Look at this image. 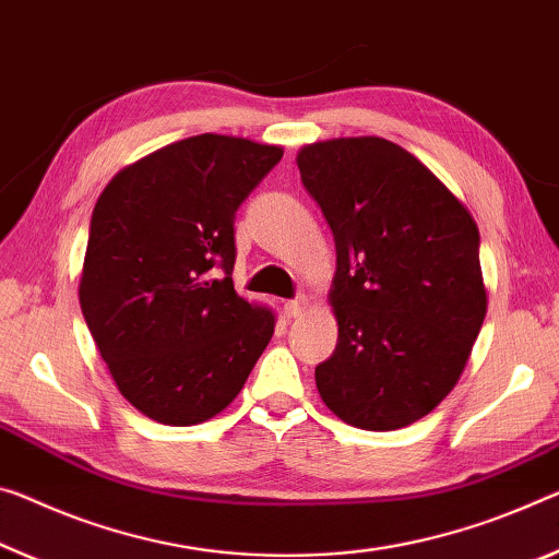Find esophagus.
<instances>
[{
	"mask_svg": "<svg viewBox=\"0 0 559 559\" xmlns=\"http://www.w3.org/2000/svg\"><path fill=\"white\" fill-rule=\"evenodd\" d=\"M304 308H306V298L286 300V304H283V316H286V318H298L300 313H304Z\"/></svg>",
	"mask_w": 559,
	"mask_h": 559,
	"instance_id": "1",
	"label": "esophagus"
}]
</instances>
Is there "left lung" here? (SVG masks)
I'll list each match as a JSON object with an SVG mask.
<instances>
[{
	"instance_id": "8db88e82",
	"label": "left lung",
	"mask_w": 559,
	"mask_h": 559,
	"mask_svg": "<svg viewBox=\"0 0 559 559\" xmlns=\"http://www.w3.org/2000/svg\"><path fill=\"white\" fill-rule=\"evenodd\" d=\"M335 241L338 345L316 368L323 403L362 430H397L453 391L487 311L480 234L428 166L380 136L296 156Z\"/></svg>"
}]
</instances>
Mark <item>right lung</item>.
Returning <instances> with one entry per match:
<instances>
[{
    "label": "right lung",
    "instance_id": "right-lung-1",
    "mask_svg": "<svg viewBox=\"0 0 559 559\" xmlns=\"http://www.w3.org/2000/svg\"><path fill=\"white\" fill-rule=\"evenodd\" d=\"M283 148L199 134L139 158L96 201L79 304L119 393L164 425L214 418L276 325L234 288V218Z\"/></svg>",
    "mask_w": 559,
    "mask_h": 559
}]
</instances>
